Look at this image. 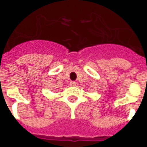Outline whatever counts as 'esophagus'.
<instances>
[{"label":"esophagus","mask_w":147,"mask_h":147,"mask_svg":"<svg viewBox=\"0 0 147 147\" xmlns=\"http://www.w3.org/2000/svg\"><path fill=\"white\" fill-rule=\"evenodd\" d=\"M70 86H76V82H75V81H71V82H70Z\"/></svg>","instance_id":"34e87169"}]
</instances>
